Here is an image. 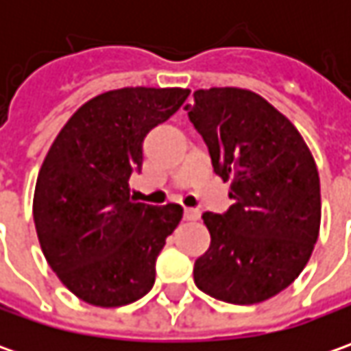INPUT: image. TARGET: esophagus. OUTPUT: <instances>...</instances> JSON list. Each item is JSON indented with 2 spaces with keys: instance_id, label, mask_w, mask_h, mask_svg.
<instances>
[{
  "instance_id": "esophagus-1",
  "label": "esophagus",
  "mask_w": 351,
  "mask_h": 351,
  "mask_svg": "<svg viewBox=\"0 0 351 351\" xmlns=\"http://www.w3.org/2000/svg\"><path fill=\"white\" fill-rule=\"evenodd\" d=\"M183 219H185V221H197V219H199V210L185 209L183 210Z\"/></svg>"
}]
</instances>
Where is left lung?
<instances>
[{"label":"left lung","mask_w":351,"mask_h":351,"mask_svg":"<svg viewBox=\"0 0 351 351\" xmlns=\"http://www.w3.org/2000/svg\"><path fill=\"white\" fill-rule=\"evenodd\" d=\"M193 99L185 111L234 201L223 215H203L210 246L197 258L195 285L224 303H262L299 277L317 244L315 158L289 119L254 91L197 89Z\"/></svg>","instance_id":"1"}]
</instances>
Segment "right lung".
Returning <instances> with one entry per match:
<instances>
[{
	"instance_id": "obj_1",
	"label": "right lung",
	"mask_w": 351,
	"mask_h": 351,
	"mask_svg": "<svg viewBox=\"0 0 351 351\" xmlns=\"http://www.w3.org/2000/svg\"><path fill=\"white\" fill-rule=\"evenodd\" d=\"M189 89L123 88L84 103L54 138L33 199L34 228L48 265L82 301L134 303L152 289L156 258L180 224V205L130 197L144 136L168 121Z\"/></svg>"
}]
</instances>
